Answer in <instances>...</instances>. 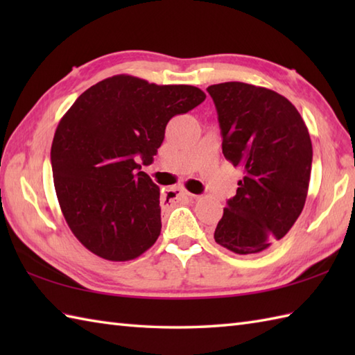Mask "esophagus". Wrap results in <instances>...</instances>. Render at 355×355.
Returning a JSON list of instances; mask_svg holds the SVG:
<instances>
[{
  "label": "esophagus",
  "instance_id": "obj_1",
  "mask_svg": "<svg viewBox=\"0 0 355 355\" xmlns=\"http://www.w3.org/2000/svg\"><path fill=\"white\" fill-rule=\"evenodd\" d=\"M193 195H191L184 189H180V187H171V189L166 191L164 193V200H168L169 202H178L184 198H192Z\"/></svg>",
  "mask_w": 355,
  "mask_h": 355
}]
</instances>
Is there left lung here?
Instances as JSON below:
<instances>
[{"label": "left lung", "mask_w": 355, "mask_h": 355, "mask_svg": "<svg viewBox=\"0 0 355 355\" xmlns=\"http://www.w3.org/2000/svg\"><path fill=\"white\" fill-rule=\"evenodd\" d=\"M223 135V154L243 169L215 241L253 256L284 238L305 206L313 146L296 107L273 89L244 82L210 85Z\"/></svg>", "instance_id": "left-lung-1"}]
</instances>
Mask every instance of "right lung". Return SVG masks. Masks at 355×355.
<instances>
[{"mask_svg": "<svg viewBox=\"0 0 355 355\" xmlns=\"http://www.w3.org/2000/svg\"><path fill=\"white\" fill-rule=\"evenodd\" d=\"M206 99L192 85H157L117 74L82 93L51 143L53 182L73 235L107 261H131L162 230L160 189L137 163L150 164L177 114Z\"/></svg>", "mask_w": 355, "mask_h": 355, "instance_id": "right-lung-1", "label": "right lung"}]
</instances>
